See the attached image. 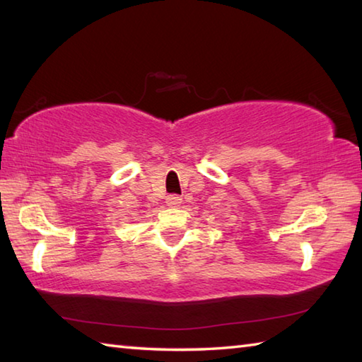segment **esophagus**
Segmentation results:
<instances>
[{
	"label": "esophagus",
	"instance_id": "34e87169",
	"mask_svg": "<svg viewBox=\"0 0 362 362\" xmlns=\"http://www.w3.org/2000/svg\"><path fill=\"white\" fill-rule=\"evenodd\" d=\"M166 204L168 206H171V209H175V206H179L182 204V197L177 196V194H171L166 197Z\"/></svg>",
	"mask_w": 362,
	"mask_h": 362
}]
</instances>
